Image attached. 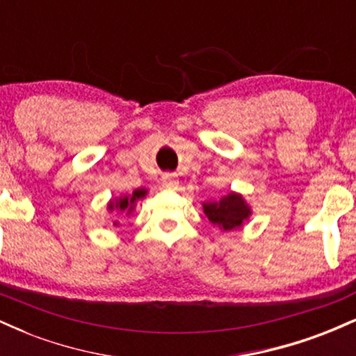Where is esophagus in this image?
I'll list each match as a JSON object with an SVG mask.
<instances>
[{
	"label": "esophagus",
	"instance_id": "esophagus-1",
	"mask_svg": "<svg viewBox=\"0 0 356 356\" xmlns=\"http://www.w3.org/2000/svg\"><path fill=\"white\" fill-rule=\"evenodd\" d=\"M162 184H164L165 187H169V189H174V187H177L179 181L174 174H164L162 175Z\"/></svg>",
	"mask_w": 356,
	"mask_h": 356
}]
</instances>
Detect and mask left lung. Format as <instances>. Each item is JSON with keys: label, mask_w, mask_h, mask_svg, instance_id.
<instances>
[{"label": "left lung", "mask_w": 356, "mask_h": 356, "mask_svg": "<svg viewBox=\"0 0 356 356\" xmlns=\"http://www.w3.org/2000/svg\"><path fill=\"white\" fill-rule=\"evenodd\" d=\"M202 209L207 219L214 226H218L220 231H232L243 227V224L252 214L251 206L238 192H229L227 195H222L219 201L202 202Z\"/></svg>", "instance_id": "8db88e82"}]
</instances>
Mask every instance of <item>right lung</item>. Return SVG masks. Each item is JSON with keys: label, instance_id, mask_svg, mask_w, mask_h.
<instances>
[{"label": "right lung", "instance_id": "1", "mask_svg": "<svg viewBox=\"0 0 356 356\" xmlns=\"http://www.w3.org/2000/svg\"><path fill=\"white\" fill-rule=\"evenodd\" d=\"M145 194L147 191L138 189V191H134L130 195H120V197L112 199V201L107 204V209L108 212H118V214L122 216H130L134 212V209H136L138 199L145 197ZM118 224H120L118 220H113V226H118Z\"/></svg>", "mask_w": 356, "mask_h": 356}]
</instances>
